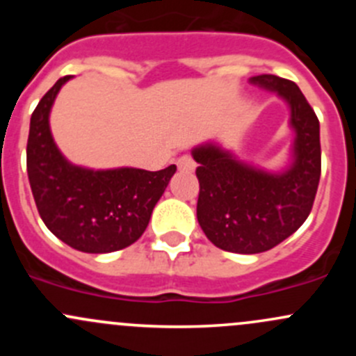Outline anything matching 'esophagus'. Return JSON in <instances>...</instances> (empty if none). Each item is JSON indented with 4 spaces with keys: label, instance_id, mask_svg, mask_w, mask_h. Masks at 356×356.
Segmentation results:
<instances>
[{
    "label": "esophagus",
    "instance_id": "1",
    "mask_svg": "<svg viewBox=\"0 0 356 356\" xmlns=\"http://www.w3.org/2000/svg\"><path fill=\"white\" fill-rule=\"evenodd\" d=\"M177 168L182 172H193L195 170V160L189 155H182L177 160Z\"/></svg>",
    "mask_w": 356,
    "mask_h": 356
}]
</instances>
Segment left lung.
Returning a JSON list of instances; mask_svg holds the SVG:
<instances>
[{
    "label": "left lung",
    "mask_w": 356,
    "mask_h": 356,
    "mask_svg": "<svg viewBox=\"0 0 356 356\" xmlns=\"http://www.w3.org/2000/svg\"><path fill=\"white\" fill-rule=\"evenodd\" d=\"M251 82L277 91L289 103L296 131L293 167L272 175L211 145L193 152L201 229L220 250L245 254L272 250L296 232L310 215L321 181V129L303 92L277 75H257Z\"/></svg>",
    "instance_id": "left-lung-1"
}]
</instances>
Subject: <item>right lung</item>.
Wrapping results in <instances>:
<instances>
[{"instance_id": "obj_1", "label": "right lung", "mask_w": 356, "mask_h": 356, "mask_svg": "<svg viewBox=\"0 0 356 356\" xmlns=\"http://www.w3.org/2000/svg\"><path fill=\"white\" fill-rule=\"evenodd\" d=\"M70 77L58 79L32 111L29 182L42 222L60 241L84 253H110L141 238L175 165L156 172H95L68 163L53 143L48 117L60 88Z\"/></svg>"}]
</instances>
